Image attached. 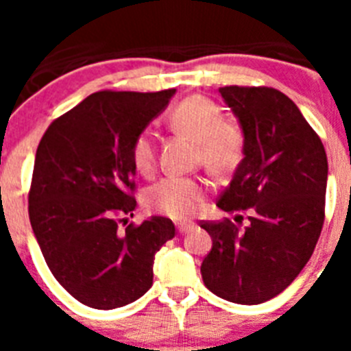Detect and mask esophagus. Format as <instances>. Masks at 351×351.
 Returning <instances> with one entry per match:
<instances>
[{
	"instance_id": "1",
	"label": "esophagus",
	"mask_w": 351,
	"mask_h": 351,
	"mask_svg": "<svg viewBox=\"0 0 351 351\" xmlns=\"http://www.w3.org/2000/svg\"><path fill=\"white\" fill-rule=\"evenodd\" d=\"M195 226H197V225H195L193 221H179L178 223V230H179V234H186V232L193 230Z\"/></svg>"
}]
</instances>
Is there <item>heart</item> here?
<instances>
[{
  "instance_id": "heart-1",
  "label": "heart",
  "mask_w": 351,
  "mask_h": 351,
  "mask_svg": "<svg viewBox=\"0 0 351 351\" xmlns=\"http://www.w3.org/2000/svg\"><path fill=\"white\" fill-rule=\"evenodd\" d=\"M169 125L173 132L197 142L198 161L213 172L230 170L243 154L241 130L223 121L218 105L204 96H188L179 101L170 112ZM132 161L135 170L144 178H151L156 172V145L149 133H141L133 141ZM207 191L209 184L206 179L170 176L149 188L144 206L149 213L184 219L200 209Z\"/></svg>"
}]
</instances>
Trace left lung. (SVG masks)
<instances>
[{
    "label": "left lung",
    "mask_w": 351,
    "mask_h": 351,
    "mask_svg": "<svg viewBox=\"0 0 351 351\" xmlns=\"http://www.w3.org/2000/svg\"><path fill=\"white\" fill-rule=\"evenodd\" d=\"M219 93L241 123L244 158L218 207L250 210V225L241 230L228 218L200 221L213 239L200 272L221 299L262 304L295 280L315 251L325 219L327 154L297 105L278 89L225 86Z\"/></svg>",
    "instance_id": "1"
}]
</instances>
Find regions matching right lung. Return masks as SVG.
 I'll list each match as a JSON object with an SVG mask.
<instances>
[{"label":"right lung","instance_id":"right-lung-1","mask_svg":"<svg viewBox=\"0 0 351 351\" xmlns=\"http://www.w3.org/2000/svg\"><path fill=\"white\" fill-rule=\"evenodd\" d=\"M173 93H93L52 121L36 149L31 226L58 283L89 308H121L144 295L156 251L176 235L161 216L119 232L137 207L133 141Z\"/></svg>","mask_w":351,"mask_h":351}]
</instances>
